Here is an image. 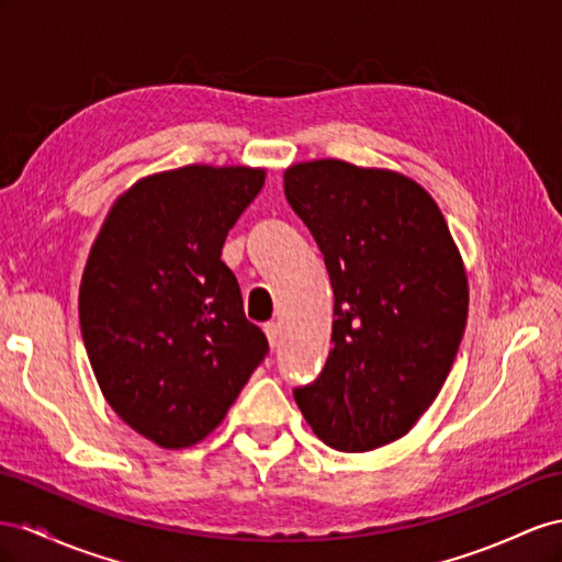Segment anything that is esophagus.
Instances as JSON below:
<instances>
[{"label": "esophagus", "instance_id": "1", "mask_svg": "<svg viewBox=\"0 0 562 562\" xmlns=\"http://www.w3.org/2000/svg\"><path fill=\"white\" fill-rule=\"evenodd\" d=\"M263 333H266V337H268L270 349H278V347H280V337H282L280 325H278V323H266V325H263Z\"/></svg>", "mask_w": 562, "mask_h": 562}]
</instances>
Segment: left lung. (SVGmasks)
<instances>
[{"mask_svg":"<svg viewBox=\"0 0 562 562\" xmlns=\"http://www.w3.org/2000/svg\"><path fill=\"white\" fill-rule=\"evenodd\" d=\"M284 194L335 292L333 349L296 406L333 449H380L449 378L468 323L463 258L437 201L404 172L321 158L286 168Z\"/></svg>","mask_w":562,"mask_h":562,"instance_id":"obj_1","label":"left lung"}]
</instances>
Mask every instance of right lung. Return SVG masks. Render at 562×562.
Instances as JSON below:
<instances>
[{
    "label": "right lung",
    "instance_id": "obj_1",
    "mask_svg": "<svg viewBox=\"0 0 562 562\" xmlns=\"http://www.w3.org/2000/svg\"><path fill=\"white\" fill-rule=\"evenodd\" d=\"M266 168L192 164L125 190L92 244L80 329L106 404L161 449L206 439L268 353L221 249Z\"/></svg>",
    "mask_w": 562,
    "mask_h": 562
}]
</instances>
